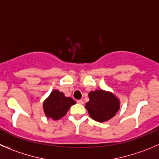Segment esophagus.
I'll return each instance as SVG.
<instances>
[{"label": "esophagus", "instance_id": "34e87169", "mask_svg": "<svg viewBox=\"0 0 159 159\" xmlns=\"http://www.w3.org/2000/svg\"><path fill=\"white\" fill-rule=\"evenodd\" d=\"M77 103H79V104H83V103H84V101H83V100H77Z\"/></svg>", "mask_w": 159, "mask_h": 159}]
</instances>
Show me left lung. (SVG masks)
Listing matches in <instances>:
<instances>
[{
    "instance_id": "left-lung-1",
    "label": "left lung",
    "mask_w": 159,
    "mask_h": 159,
    "mask_svg": "<svg viewBox=\"0 0 159 159\" xmlns=\"http://www.w3.org/2000/svg\"><path fill=\"white\" fill-rule=\"evenodd\" d=\"M89 101L85 103V108L90 117L99 122L107 121L113 118L120 108V101L110 92L96 90L89 93Z\"/></svg>"
}]
</instances>
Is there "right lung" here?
<instances>
[{
  "mask_svg": "<svg viewBox=\"0 0 159 159\" xmlns=\"http://www.w3.org/2000/svg\"><path fill=\"white\" fill-rule=\"evenodd\" d=\"M76 102L70 97H66L62 92L53 90L43 103V109L47 118L59 120L66 114Z\"/></svg>",
  "mask_w": 159,
  "mask_h": 159,
  "instance_id": "add662e5",
  "label": "right lung"
}]
</instances>
